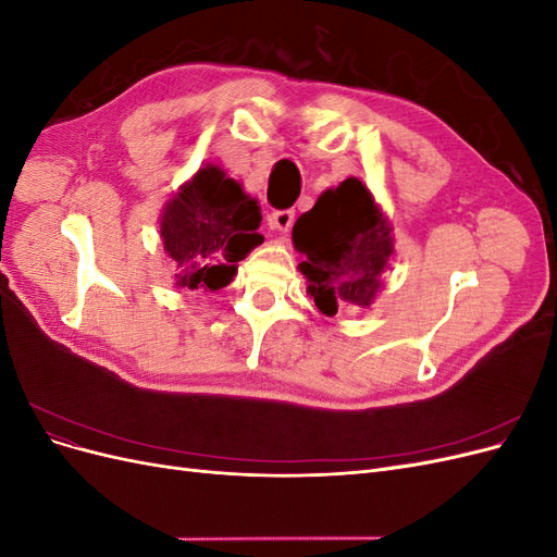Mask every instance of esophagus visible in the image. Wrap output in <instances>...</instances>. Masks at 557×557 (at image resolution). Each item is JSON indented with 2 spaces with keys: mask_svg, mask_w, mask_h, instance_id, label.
I'll return each instance as SVG.
<instances>
[{
  "mask_svg": "<svg viewBox=\"0 0 557 557\" xmlns=\"http://www.w3.org/2000/svg\"><path fill=\"white\" fill-rule=\"evenodd\" d=\"M293 223H295V211H274L269 215V227L281 234H288Z\"/></svg>",
  "mask_w": 557,
  "mask_h": 557,
  "instance_id": "34e87169",
  "label": "esophagus"
}]
</instances>
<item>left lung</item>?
Returning a JSON list of instances; mask_svg holds the SVG:
<instances>
[{"label": "left lung", "mask_w": 557, "mask_h": 557, "mask_svg": "<svg viewBox=\"0 0 557 557\" xmlns=\"http://www.w3.org/2000/svg\"><path fill=\"white\" fill-rule=\"evenodd\" d=\"M293 244L305 258L297 269L307 278V293L323 315L339 307H372L395 256L391 221L356 176L327 188L297 218Z\"/></svg>", "instance_id": "1"}]
</instances>
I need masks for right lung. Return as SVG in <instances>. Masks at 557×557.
<instances>
[{
  "label": "right lung",
  "mask_w": 557,
  "mask_h": 557,
  "mask_svg": "<svg viewBox=\"0 0 557 557\" xmlns=\"http://www.w3.org/2000/svg\"><path fill=\"white\" fill-rule=\"evenodd\" d=\"M262 211L223 166L205 164L160 213V239L174 267V285L221 290L237 274V262L264 242Z\"/></svg>",
  "instance_id": "add662e5"
}]
</instances>
